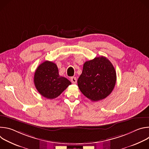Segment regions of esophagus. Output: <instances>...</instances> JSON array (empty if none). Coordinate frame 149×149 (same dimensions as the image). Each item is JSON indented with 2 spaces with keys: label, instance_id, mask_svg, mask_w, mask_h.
I'll return each instance as SVG.
<instances>
[{
  "label": "esophagus",
  "instance_id": "esophagus-1",
  "mask_svg": "<svg viewBox=\"0 0 149 149\" xmlns=\"http://www.w3.org/2000/svg\"><path fill=\"white\" fill-rule=\"evenodd\" d=\"M71 82H72L73 84H75V83L77 82V78H76V77H72L71 78Z\"/></svg>",
  "mask_w": 149,
  "mask_h": 149
}]
</instances>
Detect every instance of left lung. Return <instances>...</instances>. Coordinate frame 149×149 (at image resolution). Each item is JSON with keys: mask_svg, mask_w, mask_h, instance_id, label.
I'll return each mask as SVG.
<instances>
[{"mask_svg": "<svg viewBox=\"0 0 149 149\" xmlns=\"http://www.w3.org/2000/svg\"><path fill=\"white\" fill-rule=\"evenodd\" d=\"M116 79V72L111 62L101 56L84 63L77 82L79 89L85 96L92 101H98L111 93Z\"/></svg>", "mask_w": 149, "mask_h": 149, "instance_id": "8db88e82", "label": "left lung"}]
</instances>
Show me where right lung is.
Segmentation results:
<instances>
[{"instance_id": "right-lung-1", "label": "right lung", "mask_w": 149, "mask_h": 149, "mask_svg": "<svg viewBox=\"0 0 149 149\" xmlns=\"http://www.w3.org/2000/svg\"><path fill=\"white\" fill-rule=\"evenodd\" d=\"M33 81L39 94L48 99L56 98L71 84L67 78L59 75L55 63L48 61L36 68Z\"/></svg>"}]
</instances>
